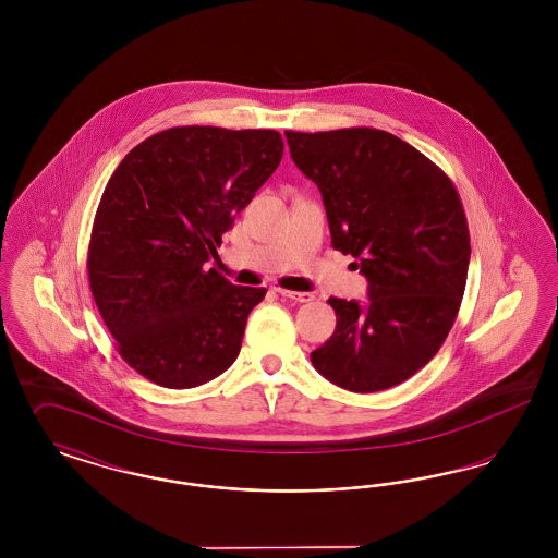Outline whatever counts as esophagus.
<instances>
[{"label": "esophagus", "instance_id": "34e87169", "mask_svg": "<svg viewBox=\"0 0 558 558\" xmlns=\"http://www.w3.org/2000/svg\"><path fill=\"white\" fill-rule=\"evenodd\" d=\"M278 294H282V296H287V299H292V301H299V303H307V301H314V294L312 292H296L289 291V289H276Z\"/></svg>", "mask_w": 558, "mask_h": 558}]
</instances>
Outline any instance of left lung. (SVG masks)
<instances>
[{
  "mask_svg": "<svg viewBox=\"0 0 558 558\" xmlns=\"http://www.w3.org/2000/svg\"><path fill=\"white\" fill-rule=\"evenodd\" d=\"M284 135L294 165L318 184L332 246L368 278L366 305L328 299L337 328L312 351V364L353 393L396 387L433 360L458 316L471 262L460 196L393 133Z\"/></svg>",
  "mask_w": 558,
  "mask_h": 558,
  "instance_id": "8db88e82",
  "label": "left lung"
}]
</instances>
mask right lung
<instances>
[{
  "instance_id": "add662e5",
  "label": "right lung",
  "mask_w": 558,
  "mask_h": 558,
  "mask_svg": "<svg viewBox=\"0 0 558 558\" xmlns=\"http://www.w3.org/2000/svg\"><path fill=\"white\" fill-rule=\"evenodd\" d=\"M282 153L274 130L186 125L146 137L110 175L87 276L119 355L144 378L190 389L239 357L267 291L234 287L207 262Z\"/></svg>"
}]
</instances>
